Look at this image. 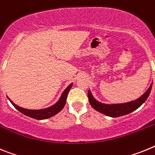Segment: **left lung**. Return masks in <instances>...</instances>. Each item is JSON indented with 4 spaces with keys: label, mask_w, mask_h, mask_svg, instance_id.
<instances>
[{
    "label": "left lung",
    "mask_w": 155,
    "mask_h": 155,
    "mask_svg": "<svg viewBox=\"0 0 155 155\" xmlns=\"http://www.w3.org/2000/svg\"><path fill=\"white\" fill-rule=\"evenodd\" d=\"M151 87H152V84H150L147 91L139 98L134 100V101H131V102L123 104L107 105V104L101 103V102L94 99L90 91H88V92H87V97H88L89 102L93 109H94L99 113H102V114L110 116V117H119V116L129 114V113H132L134 110L138 109L148 98L150 91H151Z\"/></svg>",
    "instance_id": "obj_1"
}]
</instances>
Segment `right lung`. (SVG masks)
I'll list each match as a JSON object with an SVG mask.
<instances>
[{
  "label": "right lung",
  "mask_w": 155,
  "mask_h": 155,
  "mask_svg": "<svg viewBox=\"0 0 155 155\" xmlns=\"http://www.w3.org/2000/svg\"><path fill=\"white\" fill-rule=\"evenodd\" d=\"M73 84L71 83L69 86H68L64 91L63 92L62 95L61 96L60 99H59L58 102L56 104H54L53 105L50 106L49 108H46V109H38V110H32V109H24V108L19 107L18 105H15L12 102L10 98H8L9 101L11 102V103L14 105V107L16 109L21 112L22 114L25 115L27 116H29L31 118L35 119V120H46V119L50 118L52 116H55L56 114L61 112L63 109V108L64 107V105L66 104V100H67V97H68V94L69 92L71 87H72Z\"/></svg>",
  "instance_id": "1"
}]
</instances>
